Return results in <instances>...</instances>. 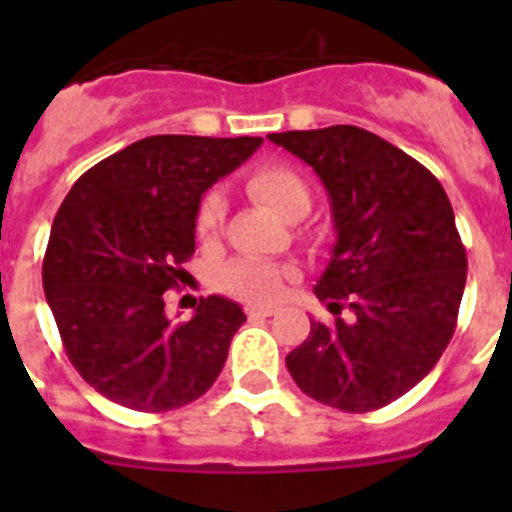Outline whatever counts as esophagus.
<instances>
[{"label":"esophagus","mask_w":512,"mask_h":512,"mask_svg":"<svg viewBox=\"0 0 512 512\" xmlns=\"http://www.w3.org/2000/svg\"><path fill=\"white\" fill-rule=\"evenodd\" d=\"M274 307H259V305H246V315L251 320H256V318H271V315H274Z\"/></svg>","instance_id":"34e87169"}]
</instances>
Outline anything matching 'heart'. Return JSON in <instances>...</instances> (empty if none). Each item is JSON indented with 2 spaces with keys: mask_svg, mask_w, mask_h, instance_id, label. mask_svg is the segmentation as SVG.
<instances>
[{
  "mask_svg": "<svg viewBox=\"0 0 512 512\" xmlns=\"http://www.w3.org/2000/svg\"><path fill=\"white\" fill-rule=\"evenodd\" d=\"M246 189L253 200L277 212L287 223H300L312 207V192L307 182L292 166L264 164L256 166L246 176ZM225 220V200L217 192H210L197 210V235L202 241H212ZM292 277V269L274 261L238 259L230 261L220 271V287L233 297L248 302H269L282 295L284 284Z\"/></svg>",
  "mask_w": 512,
  "mask_h": 512,
  "instance_id": "heart-1",
  "label": "heart"
}]
</instances>
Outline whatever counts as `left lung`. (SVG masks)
<instances>
[{"mask_svg": "<svg viewBox=\"0 0 512 512\" xmlns=\"http://www.w3.org/2000/svg\"><path fill=\"white\" fill-rule=\"evenodd\" d=\"M315 169L336 246L315 284L336 325L310 323L287 356L305 395L343 413L395 402L449 346L467 284V251L441 182L413 156L356 125L271 133Z\"/></svg>", "mask_w": 512, "mask_h": 512, "instance_id": "8db88e82", "label": "left lung"}]
</instances>
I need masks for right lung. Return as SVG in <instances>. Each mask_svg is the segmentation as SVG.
<instances>
[{
  "instance_id": "add662e5",
  "label": "right lung",
  "mask_w": 512,
  "mask_h": 512,
  "mask_svg": "<svg viewBox=\"0 0 512 512\" xmlns=\"http://www.w3.org/2000/svg\"><path fill=\"white\" fill-rule=\"evenodd\" d=\"M264 140L151 135L79 176L51 228L45 300L76 372L99 395L164 413L223 372L241 305L210 295L171 323L164 292L194 253L202 194Z\"/></svg>"
}]
</instances>
